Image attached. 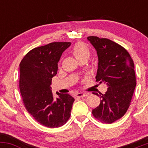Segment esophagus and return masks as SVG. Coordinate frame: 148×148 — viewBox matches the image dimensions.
Segmentation results:
<instances>
[{
    "mask_svg": "<svg viewBox=\"0 0 148 148\" xmlns=\"http://www.w3.org/2000/svg\"><path fill=\"white\" fill-rule=\"evenodd\" d=\"M88 94L86 93H83V92H78L75 95V97L76 98H80V97H84L87 96Z\"/></svg>",
    "mask_w": 148,
    "mask_h": 148,
    "instance_id": "obj_1",
    "label": "esophagus"
}]
</instances>
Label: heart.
I'll use <instances>...</instances> for the list:
<instances>
[{
  "label": "heart",
  "instance_id": "heart-1",
  "mask_svg": "<svg viewBox=\"0 0 148 148\" xmlns=\"http://www.w3.org/2000/svg\"><path fill=\"white\" fill-rule=\"evenodd\" d=\"M72 53L78 60H88L90 56L88 47L82 42H76L72 48Z\"/></svg>",
  "mask_w": 148,
  "mask_h": 148
}]
</instances>
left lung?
Listing matches in <instances>:
<instances>
[{
    "mask_svg": "<svg viewBox=\"0 0 148 148\" xmlns=\"http://www.w3.org/2000/svg\"><path fill=\"white\" fill-rule=\"evenodd\" d=\"M97 53L96 81L108 86L104 94L93 92L101 99L92 115L101 123L111 124L124 116L131 104L136 85L134 64L127 51L106 38L88 37Z\"/></svg>",
    "mask_w": 148,
    "mask_h": 148,
    "instance_id": "8db88e82",
    "label": "left lung"
}]
</instances>
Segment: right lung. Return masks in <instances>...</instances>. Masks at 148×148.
<instances>
[{
  "label": "right lung",
  "instance_id": "obj_1",
  "mask_svg": "<svg viewBox=\"0 0 148 148\" xmlns=\"http://www.w3.org/2000/svg\"><path fill=\"white\" fill-rule=\"evenodd\" d=\"M71 42H52L36 47L19 64V89L25 109L33 118L49 128L60 127L68 121L74 99L68 94L53 97L51 89L58 62Z\"/></svg>",
  "mask_w": 148,
  "mask_h": 148
}]
</instances>
